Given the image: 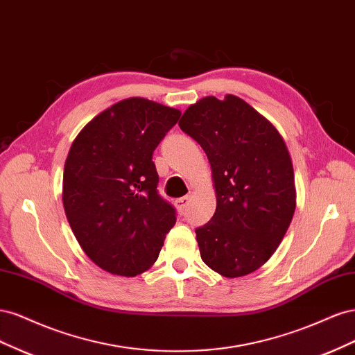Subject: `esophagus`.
I'll return each mask as SVG.
<instances>
[{
	"label": "esophagus",
	"instance_id": "obj_1",
	"mask_svg": "<svg viewBox=\"0 0 355 355\" xmlns=\"http://www.w3.org/2000/svg\"><path fill=\"white\" fill-rule=\"evenodd\" d=\"M188 204H189V196H185V197H182V198L176 200V207H178V210H179L180 214L185 213V210H187V207H188Z\"/></svg>",
	"mask_w": 355,
	"mask_h": 355
}]
</instances>
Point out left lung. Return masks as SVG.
I'll return each instance as SVG.
<instances>
[{
    "label": "left lung",
    "instance_id": "8db88e82",
    "mask_svg": "<svg viewBox=\"0 0 355 355\" xmlns=\"http://www.w3.org/2000/svg\"><path fill=\"white\" fill-rule=\"evenodd\" d=\"M179 127L206 153L216 211L196 230L201 259L235 278L270 259L296 209L292 158L280 132L239 96L200 99Z\"/></svg>",
    "mask_w": 355,
    "mask_h": 355
}]
</instances>
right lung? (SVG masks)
<instances>
[{
    "label": "right lung",
    "instance_id": "1",
    "mask_svg": "<svg viewBox=\"0 0 355 355\" xmlns=\"http://www.w3.org/2000/svg\"><path fill=\"white\" fill-rule=\"evenodd\" d=\"M179 116L170 106L128 98L96 115L71 145L63 207L81 249L106 272H145L175 227V209L157 192L153 154Z\"/></svg>",
    "mask_w": 355,
    "mask_h": 355
}]
</instances>
